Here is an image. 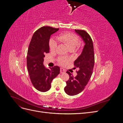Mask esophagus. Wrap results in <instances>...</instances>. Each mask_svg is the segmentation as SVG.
Wrapping results in <instances>:
<instances>
[{
    "label": "esophagus",
    "instance_id": "esophagus-1",
    "mask_svg": "<svg viewBox=\"0 0 123 123\" xmlns=\"http://www.w3.org/2000/svg\"><path fill=\"white\" fill-rule=\"evenodd\" d=\"M60 72H61V73H64L66 72V71H65V70L64 69L61 68V69H60Z\"/></svg>",
    "mask_w": 123,
    "mask_h": 123
}]
</instances>
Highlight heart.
<instances>
[{"mask_svg": "<svg viewBox=\"0 0 123 123\" xmlns=\"http://www.w3.org/2000/svg\"><path fill=\"white\" fill-rule=\"evenodd\" d=\"M56 39L58 42L65 44L70 50H74L76 47L77 48H79L80 47L79 37L74 33L69 32L63 33L57 36ZM49 47L51 51L55 52L57 48V43L54 40H51ZM58 61L60 64L65 65L67 64L69 60L67 58L60 57L58 58Z\"/></svg>", "mask_w": 123, "mask_h": 123, "instance_id": "heart-1", "label": "heart"}]
</instances>
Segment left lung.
Segmentation results:
<instances>
[{
    "label": "left lung",
    "mask_w": 123,
    "mask_h": 123,
    "mask_svg": "<svg viewBox=\"0 0 123 123\" xmlns=\"http://www.w3.org/2000/svg\"><path fill=\"white\" fill-rule=\"evenodd\" d=\"M75 31L81 36L85 44L81 54L74 62V65L79 69L76 71L77 75L73 77L70 72L67 71L69 79L66 81L64 90L69 95L78 94L84 90L92 75L94 65L93 44L90 36L84 30Z\"/></svg>",
    "instance_id": "8db88e82"
}]
</instances>
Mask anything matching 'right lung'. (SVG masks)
Returning a JSON list of instances; mask_svg holds the SVG:
<instances>
[{"label":"right lung","mask_w":123,"mask_h":123,"mask_svg":"<svg viewBox=\"0 0 123 123\" xmlns=\"http://www.w3.org/2000/svg\"><path fill=\"white\" fill-rule=\"evenodd\" d=\"M58 30L48 26L41 27L33 35L28 48L27 64L30 78L33 86L41 92L49 90L52 81L60 73L58 66L47 69L43 65L44 54L49 52L50 36Z\"/></svg>","instance_id":"1"}]
</instances>
